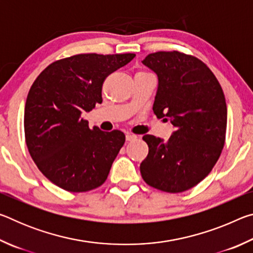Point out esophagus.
I'll return each instance as SVG.
<instances>
[{
	"instance_id": "esophagus-1",
	"label": "esophagus",
	"mask_w": 253,
	"mask_h": 253,
	"mask_svg": "<svg viewBox=\"0 0 253 253\" xmlns=\"http://www.w3.org/2000/svg\"><path fill=\"white\" fill-rule=\"evenodd\" d=\"M137 138V136L134 134H126V140L127 142H130V140H134Z\"/></svg>"
}]
</instances>
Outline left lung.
I'll return each instance as SVG.
<instances>
[{
    "label": "left lung",
    "mask_w": 253,
    "mask_h": 253,
    "mask_svg": "<svg viewBox=\"0 0 253 253\" xmlns=\"http://www.w3.org/2000/svg\"><path fill=\"white\" fill-rule=\"evenodd\" d=\"M158 77L153 111L175 130L164 142L145 135L148 155L140 174L149 186L181 193L202 181L219 160L225 142L226 104L210 68L193 55L160 51L142 61Z\"/></svg>",
    "instance_id": "1"
}]
</instances>
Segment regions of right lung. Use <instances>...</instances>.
<instances>
[{"label": "right lung", "instance_id": "add662e5", "mask_svg": "<svg viewBox=\"0 0 253 253\" xmlns=\"http://www.w3.org/2000/svg\"><path fill=\"white\" fill-rule=\"evenodd\" d=\"M134 58L76 54L52 62L34 80L24 108L25 142L38 169L57 186L79 193L107 179L125 135L90 129L81 114L101 104L105 79Z\"/></svg>", "mask_w": 253, "mask_h": 253}]
</instances>
